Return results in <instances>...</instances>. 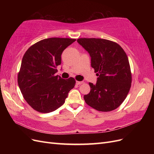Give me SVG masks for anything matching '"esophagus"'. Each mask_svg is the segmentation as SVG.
Here are the masks:
<instances>
[{
    "instance_id": "1",
    "label": "esophagus",
    "mask_w": 154,
    "mask_h": 154,
    "mask_svg": "<svg viewBox=\"0 0 154 154\" xmlns=\"http://www.w3.org/2000/svg\"><path fill=\"white\" fill-rule=\"evenodd\" d=\"M83 83V82H79V81H76V84L77 85H81Z\"/></svg>"
}]
</instances>
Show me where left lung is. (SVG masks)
<instances>
[{"label": "left lung", "mask_w": 154, "mask_h": 154, "mask_svg": "<svg viewBox=\"0 0 154 154\" xmlns=\"http://www.w3.org/2000/svg\"><path fill=\"white\" fill-rule=\"evenodd\" d=\"M78 42L91 57V66L98 76L91 91L84 96L85 103L98 111L110 112L120 106L128 94L132 73L127 55L113 41L82 38Z\"/></svg>", "instance_id": "8db88e82"}]
</instances>
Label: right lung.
Here are the masks:
<instances>
[{"label": "right lung", "instance_id": "1", "mask_svg": "<svg viewBox=\"0 0 154 154\" xmlns=\"http://www.w3.org/2000/svg\"><path fill=\"white\" fill-rule=\"evenodd\" d=\"M76 41L68 38L42 40L26 51L18 73V84L24 100L32 109L49 113L61 106L76 80L55 75L63 50Z\"/></svg>", "mask_w": 154, "mask_h": 154}]
</instances>
